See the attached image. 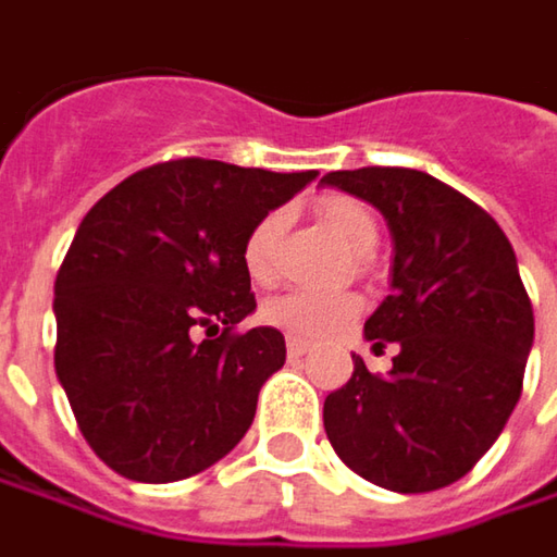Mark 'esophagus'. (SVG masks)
<instances>
[{
	"label": "esophagus",
	"mask_w": 557,
	"mask_h": 557,
	"mask_svg": "<svg viewBox=\"0 0 557 557\" xmlns=\"http://www.w3.org/2000/svg\"><path fill=\"white\" fill-rule=\"evenodd\" d=\"M306 352H309V344H306V341H299V337H289V341H286V356H289V359H302Z\"/></svg>",
	"instance_id": "esophagus-1"
}]
</instances>
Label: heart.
<instances>
[{"label":"heart","instance_id":"heart-1","mask_svg":"<svg viewBox=\"0 0 557 557\" xmlns=\"http://www.w3.org/2000/svg\"><path fill=\"white\" fill-rule=\"evenodd\" d=\"M318 213L352 251H372L377 243V216L372 208L349 195L318 198ZM286 230V213L268 211L255 220L243 243V264L255 283L277 277L280 239ZM359 296L349 289H293L264 302L261 318L299 341H324L344 331L359 314Z\"/></svg>","mask_w":557,"mask_h":557}]
</instances>
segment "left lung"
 Masks as SVG:
<instances>
[{
  "mask_svg": "<svg viewBox=\"0 0 557 557\" xmlns=\"http://www.w3.org/2000/svg\"><path fill=\"white\" fill-rule=\"evenodd\" d=\"M324 185L384 213L391 296L366 337L397 346L391 375L352 356L324 400V432L352 473L391 492H435L475 467L523 391L533 302L495 216L442 180L404 166L327 173Z\"/></svg>",
  "mask_w": 557,
  "mask_h": 557,
  "instance_id": "1",
  "label": "left lung"
}]
</instances>
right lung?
<instances>
[{
  "mask_svg": "<svg viewBox=\"0 0 557 557\" xmlns=\"http://www.w3.org/2000/svg\"><path fill=\"white\" fill-rule=\"evenodd\" d=\"M318 173L182 157L110 188L55 274V375L84 442L125 479L176 482L243 442L286 359L255 311L243 243Z\"/></svg>",
  "mask_w": 557,
  "mask_h": 557,
  "instance_id": "1",
  "label": "right lung"
}]
</instances>
